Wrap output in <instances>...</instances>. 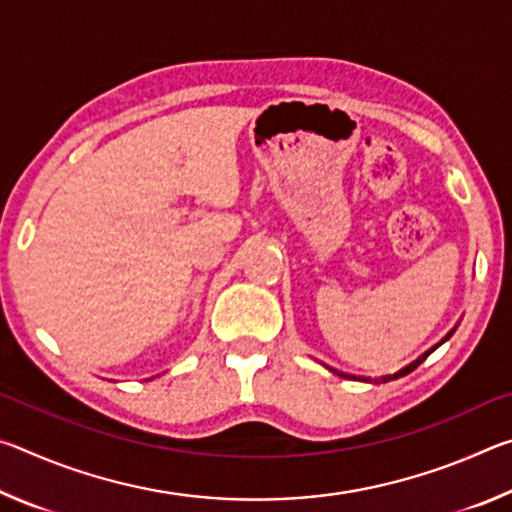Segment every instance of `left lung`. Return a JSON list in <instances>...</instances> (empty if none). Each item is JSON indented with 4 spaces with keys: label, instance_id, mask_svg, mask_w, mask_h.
<instances>
[{
    "label": "left lung",
    "instance_id": "left-lung-1",
    "mask_svg": "<svg viewBox=\"0 0 512 512\" xmlns=\"http://www.w3.org/2000/svg\"><path fill=\"white\" fill-rule=\"evenodd\" d=\"M454 332H456V327H454V329H452V332H449V334L445 336V339H443V341H440L438 345H443V343H445L447 339H452V334H454ZM438 345H433V348H431V350H427V352H424V354H422V357H418V359H415L413 363H409V366H406V368H402L400 372H395V375H386V377H381V379H375V381H379V384H381V381H391V379H400V377H404V375H409V372H411V370H415V368H418V366H420V363H422L424 359H427V357H429V354H431L433 350H436V348H438ZM329 370H332V372H336V375H339V377H348V379H354L352 375H345V372H339V370H334V368H329ZM363 379H366V381H372V379H368V377H361V381H363Z\"/></svg>",
    "mask_w": 512,
    "mask_h": 512
}]
</instances>
